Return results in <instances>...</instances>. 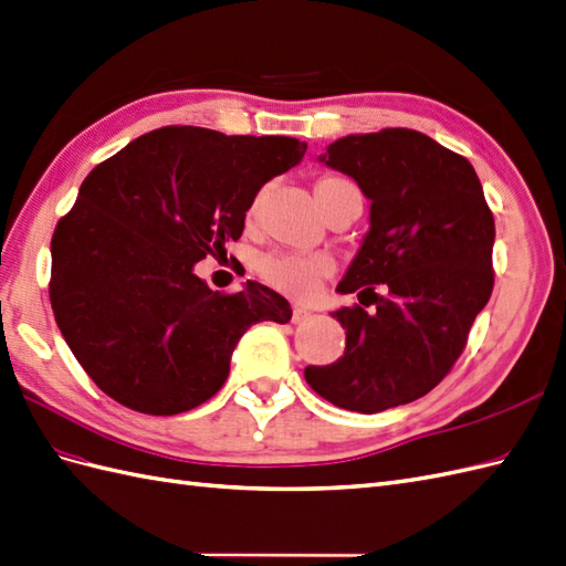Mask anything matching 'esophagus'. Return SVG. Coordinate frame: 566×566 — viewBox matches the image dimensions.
Segmentation results:
<instances>
[{
    "label": "esophagus",
    "instance_id": "obj_1",
    "mask_svg": "<svg viewBox=\"0 0 566 566\" xmlns=\"http://www.w3.org/2000/svg\"><path fill=\"white\" fill-rule=\"evenodd\" d=\"M307 319H312V312L305 307H293V324H305Z\"/></svg>",
    "mask_w": 566,
    "mask_h": 566
}]
</instances>
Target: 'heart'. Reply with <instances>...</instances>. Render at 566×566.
I'll return each mask as SVG.
<instances>
[{"mask_svg": "<svg viewBox=\"0 0 566 566\" xmlns=\"http://www.w3.org/2000/svg\"><path fill=\"white\" fill-rule=\"evenodd\" d=\"M346 189H357L353 182L343 177H324L316 182V199L319 203L336 195V191H346ZM259 206V197L252 203L250 216H254ZM259 271L264 273V279L279 287V291L295 295V297H307L314 293L316 283H319L322 275L328 271V261L322 256H302V254H283V252H273L266 254L259 261Z\"/></svg>", "mask_w": 566, "mask_h": 566, "instance_id": "heart-1", "label": "heart"}]
</instances>
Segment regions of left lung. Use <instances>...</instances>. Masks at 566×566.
<instances>
[{"label":"left lung","mask_w":566,"mask_h":566,"mask_svg":"<svg viewBox=\"0 0 566 566\" xmlns=\"http://www.w3.org/2000/svg\"><path fill=\"white\" fill-rule=\"evenodd\" d=\"M319 163L369 199V230L336 291L375 310L331 312L346 353L310 365L305 379L334 406L371 416L432 391L459 360L492 295L494 220L473 165L420 132L343 136Z\"/></svg>","instance_id":"8db88e82"}]
</instances>
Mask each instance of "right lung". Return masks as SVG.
<instances>
[{"mask_svg": "<svg viewBox=\"0 0 566 566\" xmlns=\"http://www.w3.org/2000/svg\"><path fill=\"white\" fill-rule=\"evenodd\" d=\"M305 150L293 136L165 127L91 170L52 235L50 302L109 398L146 416L197 408L226 384L247 328L291 322L271 287L220 295L195 266L242 235L256 191Z\"/></svg>", "mask_w": 566, "mask_h": 566, "instance_id": "add662e5", "label": "right lung"}]
</instances>
